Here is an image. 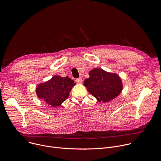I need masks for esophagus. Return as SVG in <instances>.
<instances>
[{"label":"esophagus","mask_w":161,"mask_h":161,"mask_svg":"<svg viewBox=\"0 0 161 161\" xmlns=\"http://www.w3.org/2000/svg\"><path fill=\"white\" fill-rule=\"evenodd\" d=\"M76 81L78 83H81L82 82V79L81 78H76Z\"/></svg>","instance_id":"34e87169"}]
</instances>
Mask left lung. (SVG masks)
<instances>
[{
  "mask_svg": "<svg viewBox=\"0 0 161 161\" xmlns=\"http://www.w3.org/2000/svg\"><path fill=\"white\" fill-rule=\"evenodd\" d=\"M89 78L85 80L84 85L98 101L107 103L120 94L122 83L118 75L95 68L89 72Z\"/></svg>",
  "mask_w": 161,
  "mask_h": 161,
  "instance_id": "left-lung-1",
  "label": "left lung"
}]
</instances>
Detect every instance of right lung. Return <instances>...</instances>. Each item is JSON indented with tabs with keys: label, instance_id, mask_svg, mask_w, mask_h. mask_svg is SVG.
<instances>
[{
	"label": "right lung",
	"instance_id": "obj_1",
	"mask_svg": "<svg viewBox=\"0 0 161 161\" xmlns=\"http://www.w3.org/2000/svg\"><path fill=\"white\" fill-rule=\"evenodd\" d=\"M75 81L68 76H54L47 82L41 83L36 88L37 97L52 107H57L69 96V92L75 85Z\"/></svg>",
	"mask_w": 161,
	"mask_h": 161
}]
</instances>
